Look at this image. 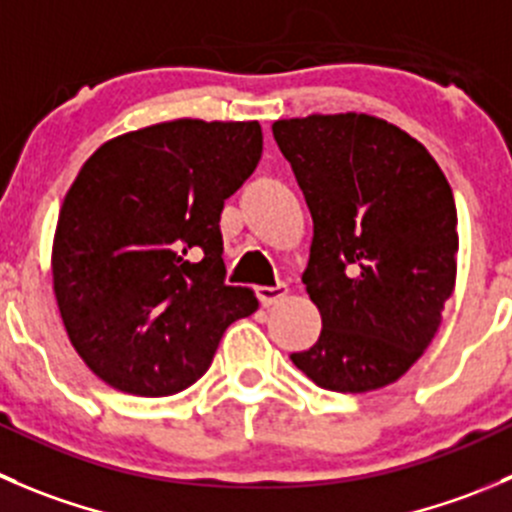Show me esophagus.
Instances as JSON below:
<instances>
[{
  "mask_svg": "<svg viewBox=\"0 0 512 512\" xmlns=\"http://www.w3.org/2000/svg\"><path fill=\"white\" fill-rule=\"evenodd\" d=\"M257 297L262 300V305H275L282 297H287V285L285 282H277V285H262L257 287Z\"/></svg>",
  "mask_w": 512,
  "mask_h": 512,
  "instance_id": "34e87169",
  "label": "esophagus"
}]
</instances>
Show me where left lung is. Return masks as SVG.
Returning a JSON list of instances; mask_svg holds the SVG:
<instances>
[{"label": "left lung", "instance_id": "left-lung-1", "mask_svg": "<svg viewBox=\"0 0 512 512\" xmlns=\"http://www.w3.org/2000/svg\"><path fill=\"white\" fill-rule=\"evenodd\" d=\"M312 215L302 282L322 315L290 360L335 393L385 388L413 367L455 287L458 212L438 162L370 114L272 124Z\"/></svg>", "mask_w": 512, "mask_h": 512}]
</instances>
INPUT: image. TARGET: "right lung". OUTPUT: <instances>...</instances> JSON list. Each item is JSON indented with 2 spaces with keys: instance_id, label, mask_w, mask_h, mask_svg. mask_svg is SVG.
Wrapping results in <instances>:
<instances>
[{
  "instance_id": "add662e5",
  "label": "right lung",
  "mask_w": 512,
  "mask_h": 512,
  "mask_svg": "<svg viewBox=\"0 0 512 512\" xmlns=\"http://www.w3.org/2000/svg\"><path fill=\"white\" fill-rule=\"evenodd\" d=\"M262 155L257 122L175 119L104 142L62 202L52 280L67 335L114 390L200 380L222 332L260 307L225 282L220 215Z\"/></svg>"
}]
</instances>
